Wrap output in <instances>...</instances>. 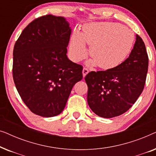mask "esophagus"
Returning a JSON list of instances; mask_svg holds the SVG:
<instances>
[{
  "instance_id": "esophagus-1",
  "label": "esophagus",
  "mask_w": 156,
  "mask_h": 156,
  "mask_svg": "<svg viewBox=\"0 0 156 156\" xmlns=\"http://www.w3.org/2000/svg\"><path fill=\"white\" fill-rule=\"evenodd\" d=\"M89 73V70H88V69H87V68H86V67H84V69H83V70H82V74H83V76H84L87 75V74Z\"/></svg>"
}]
</instances>
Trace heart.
<instances>
[{"mask_svg":"<svg viewBox=\"0 0 156 156\" xmlns=\"http://www.w3.org/2000/svg\"><path fill=\"white\" fill-rule=\"evenodd\" d=\"M134 35L131 30L116 23L101 22L88 24L81 34L75 33L69 43V53L74 62L87 55L85 44L90 46L91 63L103 69L119 66L126 58L133 47Z\"/></svg>","mask_w":156,"mask_h":156,"instance_id":"b5f03b06","label":"heart"}]
</instances>
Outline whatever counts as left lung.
<instances>
[{
    "label": "left lung",
    "instance_id": "1",
    "mask_svg": "<svg viewBox=\"0 0 156 156\" xmlns=\"http://www.w3.org/2000/svg\"><path fill=\"white\" fill-rule=\"evenodd\" d=\"M148 57L142 38L136 40L129 57L113 69L90 72L85 76L87 102L94 113L113 118L126 112L144 89Z\"/></svg>",
    "mask_w": 156,
    "mask_h": 156
}]
</instances>
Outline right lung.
Here are the masks:
<instances>
[{
  "label": "right lung",
  "mask_w": 156,
  "mask_h": 156,
  "mask_svg": "<svg viewBox=\"0 0 156 156\" xmlns=\"http://www.w3.org/2000/svg\"><path fill=\"white\" fill-rule=\"evenodd\" d=\"M70 35L65 18L46 15L32 21L15 44V85L25 105L38 116L60 114L72 87L82 80L83 67L67 56Z\"/></svg>",
  "instance_id": "1"
}]
</instances>
